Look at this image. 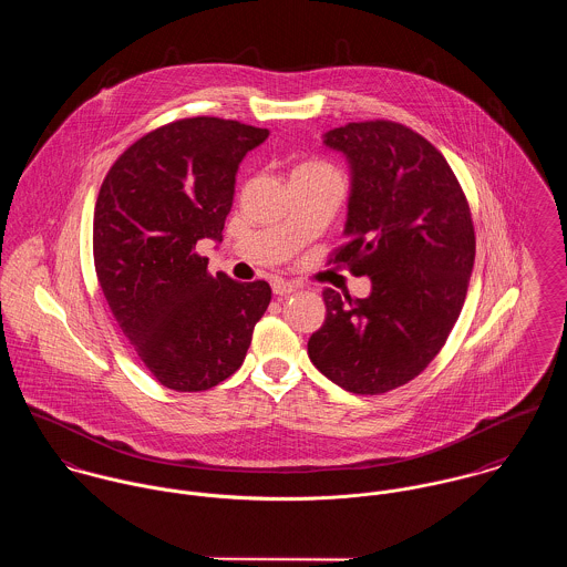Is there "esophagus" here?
I'll return each instance as SVG.
<instances>
[{"instance_id":"34e87169","label":"esophagus","mask_w":567,"mask_h":567,"mask_svg":"<svg viewBox=\"0 0 567 567\" xmlns=\"http://www.w3.org/2000/svg\"><path fill=\"white\" fill-rule=\"evenodd\" d=\"M270 286H272V292H275L277 297H286V295H290V292L297 290V284L284 281V279H272Z\"/></svg>"}]
</instances>
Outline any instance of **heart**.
Here are the masks:
<instances>
[{
	"instance_id": "heart-1",
	"label": "heart",
	"mask_w": 567,
	"mask_h": 567,
	"mask_svg": "<svg viewBox=\"0 0 567 567\" xmlns=\"http://www.w3.org/2000/svg\"><path fill=\"white\" fill-rule=\"evenodd\" d=\"M306 165H323V163H306Z\"/></svg>"
}]
</instances>
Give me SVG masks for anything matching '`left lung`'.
<instances>
[{
	"label": "left lung",
	"instance_id": "left-lung-1",
	"mask_svg": "<svg viewBox=\"0 0 567 567\" xmlns=\"http://www.w3.org/2000/svg\"><path fill=\"white\" fill-rule=\"evenodd\" d=\"M351 169L333 264L371 279L367 299L323 292L315 367L340 389L380 395L414 380L456 323L476 257L467 198L445 157L398 122H351L323 135Z\"/></svg>",
	"mask_w": 567,
	"mask_h": 567
}]
</instances>
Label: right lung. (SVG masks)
Returning <instances> with one entry per match:
<instances>
[{"instance_id":"add662e5","label":"right lung","mask_w":567,"mask_h":567,"mask_svg":"<svg viewBox=\"0 0 567 567\" xmlns=\"http://www.w3.org/2000/svg\"><path fill=\"white\" fill-rule=\"evenodd\" d=\"M266 128L187 117L137 140L113 163L93 214V261L104 299L165 389L207 391L243 367L270 303L266 281L212 277L203 238L223 243L236 174Z\"/></svg>"}]
</instances>
